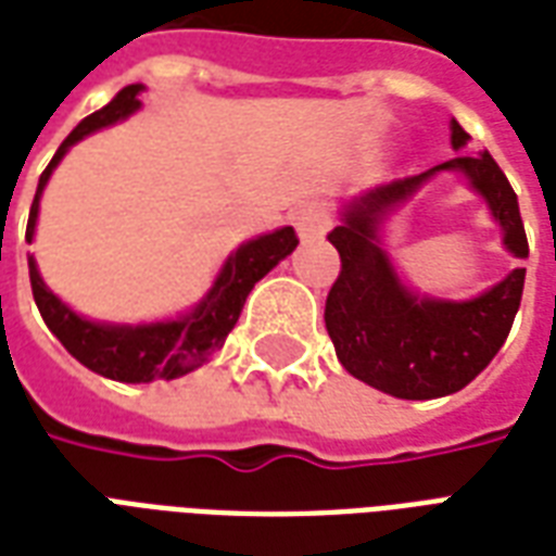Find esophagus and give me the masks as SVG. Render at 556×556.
Here are the masks:
<instances>
[{"instance_id": "34e87169", "label": "esophagus", "mask_w": 556, "mask_h": 556, "mask_svg": "<svg viewBox=\"0 0 556 556\" xmlns=\"http://www.w3.org/2000/svg\"><path fill=\"white\" fill-rule=\"evenodd\" d=\"M293 223L295 228H299V233H302L304 240H311V237H319V233L328 231V225H331V216H328V211H325L323 204H302L299 211L293 214Z\"/></svg>"}]
</instances>
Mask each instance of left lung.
I'll list each match as a JSON object with an SVG mask.
<instances>
[{
  "label": "left lung",
  "instance_id": "left-lung-1",
  "mask_svg": "<svg viewBox=\"0 0 556 556\" xmlns=\"http://www.w3.org/2000/svg\"><path fill=\"white\" fill-rule=\"evenodd\" d=\"M466 140L469 135L452 119L454 149ZM442 169L469 178L504 228V245L516 257H528L519 199L490 152H457L428 173L375 187L349 204L345 223L328 233L340 252V275L325 302V328L337 357L357 381L410 402L452 395L475 381L507 340L525 290L521 266L471 302L416 299L395 278L390 257L375 243V219Z\"/></svg>",
  "mask_w": 556,
  "mask_h": 556
}]
</instances>
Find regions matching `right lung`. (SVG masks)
<instances>
[{
    "label": "right lung",
    "instance_id": "right-lung-1",
    "mask_svg": "<svg viewBox=\"0 0 556 556\" xmlns=\"http://www.w3.org/2000/svg\"><path fill=\"white\" fill-rule=\"evenodd\" d=\"M143 85H128L116 93L114 102H108L102 111H96L87 119L75 125L73 135L58 146L55 157L40 175L37 184L31 214H28V228L25 240L35 237L37 207H40V193H43L49 175L64 157L66 149L78 143L96 128L125 119L140 108L137 93ZM299 245L293 228L263 233L257 240H249L228 257L223 273L216 278L214 290L207 293L199 307L190 316H184L178 323H157V325H96L90 319H81L73 313L52 290H46L43 278L37 273L35 257H28V278H31V293H35L37 311L49 325V331L64 342V349L73 354L75 361L85 363L87 369L123 383H149V381H173L181 375L199 369L207 357L223 349L225 337L240 319L245 295L252 293V287L261 281L263 275L273 269L275 263L283 261L287 254Z\"/></svg>",
    "mask_w": 556,
    "mask_h": 556
}]
</instances>
